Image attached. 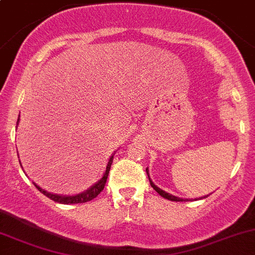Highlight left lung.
Returning a JSON list of instances; mask_svg holds the SVG:
<instances>
[{
  "mask_svg": "<svg viewBox=\"0 0 255 255\" xmlns=\"http://www.w3.org/2000/svg\"><path fill=\"white\" fill-rule=\"evenodd\" d=\"M146 173H147V177H149V180H150L151 186H152L153 190H156V192L161 195L162 197L167 198V200H169V201H175V202H179V201H181V202H183V201H187V200H184V198L177 197V196H174V195H170V194H168V192H166V191H163V190H162V189H159V187H158L157 185H155V184H153V181L150 179L149 168H146ZM206 197H207V196H203V197H201V198H206Z\"/></svg>",
  "mask_w": 255,
  "mask_h": 255,
  "instance_id": "8db88e82",
  "label": "left lung"
}]
</instances>
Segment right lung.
<instances>
[{
  "label": "right lung",
  "instance_id": "add662e5",
  "mask_svg": "<svg viewBox=\"0 0 255 255\" xmlns=\"http://www.w3.org/2000/svg\"><path fill=\"white\" fill-rule=\"evenodd\" d=\"M19 123V119H18V122H16V125ZM116 152V151H115ZM110 156V158H109V162L108 164H106V169L104 170V173H103V177L99 179V180L97 181L96 184H93L91 187H88V189L85 190L83 192H81V194H77V195H72V196H69V195H58V194H53V192H48L46 191L44 189H41L40 186L37 185V184L33 183V185L36 186V189L40 190L43 195H46L47 197L50 198V200H53L54 202H58V203H63V205H75V203H85V202H88V201H92L93 198H96L98 195L100 194V192L103 191V189H104L105 186V183H106V179H108V175H109V172H110V168H111V164H113V159H114V155ZM20 162V161H19ZM21 166V164H20ZM23 168V167H21Z\"/></svg>",
  "mask_w": 255,
  "mask_h": 255
}]
</instances>
